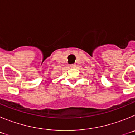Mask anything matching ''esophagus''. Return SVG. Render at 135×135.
<instances>
[{
  "label": "esophagus",
  "instance_id": "obj_1",
  "mask_svg": "<svg viewBox=\"0 0 135 135\" xmlns=\"http://www.w3.org/2000/svg\"><path fill=\"white\" fill-rule=\"evenodd\" d=\"M76 66V64H71V65H70V67H71V68H75Z\"/></svg>",
  "mask_w": 135,
  "mask_h": 135
}]
</instances>
